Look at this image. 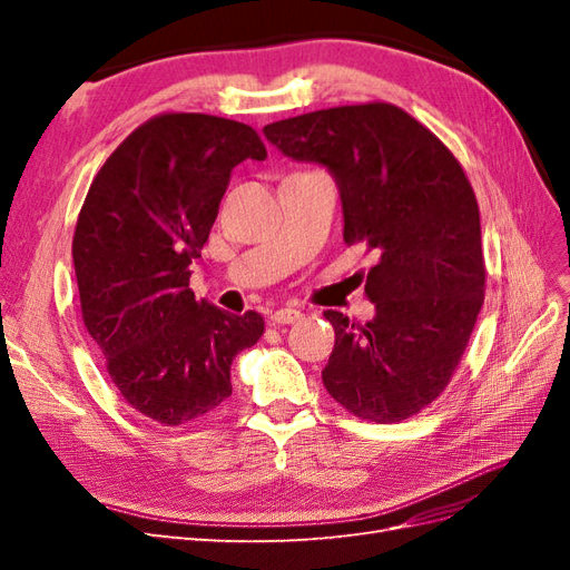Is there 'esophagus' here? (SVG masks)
Here are the masks:
<instances>
[{"instance_id":"1","label":"esophagus","mask_w":570,"mask_h":570,"mask_svg":"<svg viewBox=\"0 0 570 570\" xmlns=\"http://www.w3.org/2000/svg\"><path fill=\"white\" fill-rule=\"evenodd\" d=\"M302 316H304V314L299 312V308L283 306V308H278V312L271 314V321H273V325H289V323L302 321Z\"/></svg>"}]
</instances>
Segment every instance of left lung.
<instances>
[{
    "mask_svg": "<svg viewBox=\"0 0 570 570\" xmlns=\"http://www.w3.org/2000/svg\"><path fill=\"white\" fill-rule=\"evenodd\" d=\"M292 161L333 176L344 245L373 254L375 316L340 312L323 385L358 419L396 423L450 383L482 306L480 214L461 164L416 118L392 105L312 111L264 128Z\"/></svg>",
    "mask_w": 570,
    "mask_h": 570,
    "instance_id": "obj_1",
    "label": "left lung"
}]
</instances>
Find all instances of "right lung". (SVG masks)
Here are the masks:
<instances>
[{
  "instance_id": "add662e5",
  "label": "right lung",
  "mask_w": 570,
  "mask_h": 570,
  "mask_svg": "<svg viewBox=\"0 0 570 570\" xmlns=\"http://www.w3.org/2000/svg\"><path fill=\"white\" fill-rule=\"evenodd\" d=\"M245 159H266L245 124L157 116L99 168L78 216L73 266L85 327L124 400L164 425L226 402L233 358L264 335L256 312L235 316L189 289V264Z\"/></svg>"
}]
</instances>
